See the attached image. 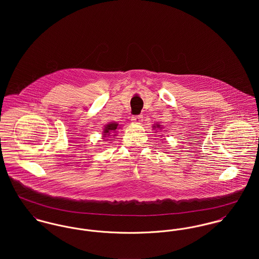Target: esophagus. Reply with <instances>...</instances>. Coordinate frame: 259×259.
Segmentation results:
<instances>
[{
  "mask_svg": "<svg viewBox=\"0 0 259 259\" xmlns=\"http://www.w3.org/2000/svg\"><path fill=\"white\" fill-rule=\"evenodd\" d=\"M132 120L135 122V123H141L143 121V115L142 114H139V115H134L132 117Z\"/></svg>",
  "mask_w": 259,
  "mask_h": 259,
  "instance_id": "obj_1",
  "label": "esophagus"
}]
</instances>
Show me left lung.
<instances>
[{
  "instance_id": "1",
  "label": "left lung",
  "mask_w": 259,
  "mask_h": 259,
  "mask_svg": "<svg viewBox=\"0 0 259 259\" xmlns=\"http://www.w3.org/2000/svg\"><path fill=\"white\" fill-rule=\"evenodd\" d=\"M153 127H154V128H160V130H161V125H160V124H157V123L154 124Z\"/></svg>"
}]
</instances>
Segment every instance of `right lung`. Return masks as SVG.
Returning a JSON list of instances; mask_svg holds the SVG:
<instances>
[{
  "instance_id": "1",
  "label": "right lung",
  "mask_w": 259,
  "mask_h": 259,
  "mask_svg": "<svg viewBox=\"0 0 259 259\" xmlns=\"http://www.w3.org/2000/svg\"><path fill=\"white\" fill-rule=\"evenodd\" d=\"M117 127H118V123H116V122H110V123H108L105 126V128H104L103 135H104L105 138H103V139H106L107 137L109 138V136H111V133H114ZM107 141H109V140H107ZM111 141H112V140H111Z\"/></svg>"
}]
</instances>
